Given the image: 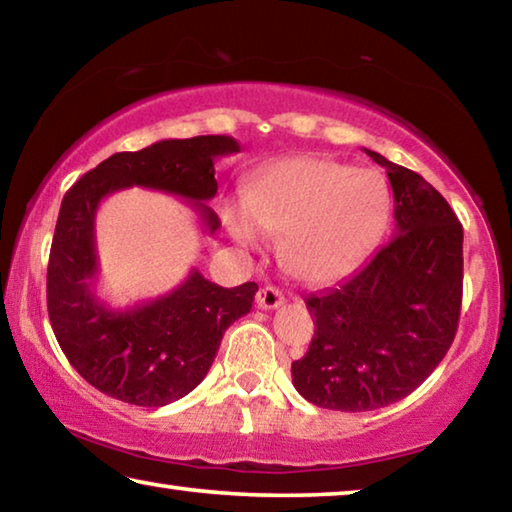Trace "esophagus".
I'll return each mask as SVG.
<instances>
[{
    "label": "esophagus",
    "mask_w": 512,
    "mask_h": 512,
    "mask_svg": "<svg viewBox=\"0 0 512 512\" xmlns=\"http://www.w3.org/2000/svg\"><path fill=\"white\" fill-rule=\"evenodd\" d=\"M255 302H257L259 309H275V307L282 305L284 296L275 287H262L257 291Z\"/></svg>",
    "instance_id": "1"
}]
</instances>
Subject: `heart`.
Segmentation results:
<instances>
[{
  "instance_id": "obj_1",
  "label": "heart",
  "mask_w": 512,
  "mask_h": 512,
  "mask_svg": "<svg viewBox=\"0 0 512 512\" xmlns=\"http://www.w3.org/2000/svg\"><path fill=\"white\" fill-rule=\"evenodd\" d=\"M391 196L377 173L305 155L275 162L250 180L244 201L225 203L221 219L237 244L259 248L283 235L282 257L300 280L320 284L352 271L384 230Z\"/></svg>"
}]
</instances>
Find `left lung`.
<instances>
[{"mask_svg":"<svg viewBox=\"0 0 512 512\" xmlns=\"http://www.w3.org/2000/svg\"><path fill=\"white\" fill-rule=\"evenodd\" d=\"M386 169L395 235L339 287L311 293L314 339L291 363L296 391L332 411H375L413 393L452 345L463 300V225L420 173Z\"/></svg>","mask_w":512,"mask_h":512,"instance_id":"left-lung-1","label":"left lung"}]
</instances>
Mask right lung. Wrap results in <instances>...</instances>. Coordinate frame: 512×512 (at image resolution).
<instances>
[{
    "mask_svg": "<svg viewBox=\"0 0 512 512\" xmlns=\"http://www.w3.org/2000/svg\"><path fill=\"white\" fill-rule=\"evenodd\" d=\"M237 151L239 142L228 135L162 140L110 155L65 194L49 253L47 309L60 350L101 393L135 406H164L194 391L225 329L253 307L257 284L223 289L194 268L167 296L128 309L108 307L92 291L99 203L133 185L158 189L187 198L214 235L221 221L205 203L219 189L214 160Z\"/></svg>",
    "mask_w": 512,
    "mask_h": 512,
    "instance_id": "obj_1",
    "label": "right lung"
}]
</instances>
